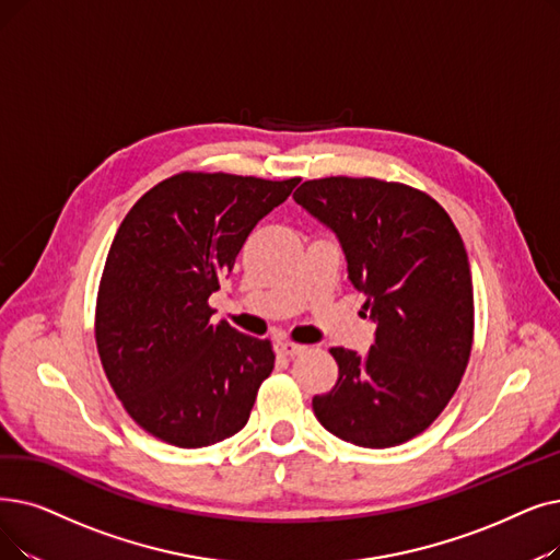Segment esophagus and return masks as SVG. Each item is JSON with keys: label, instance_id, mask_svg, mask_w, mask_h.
Instances as JSON below:
<instances>
[{"label": "esophagus", "instance_id": "1", "mask_svg": "<svg viewBox=\"0 0 560 560\" xmlns=\"http://www.w3.org/2000/svg\"><path fill=\"white\" fill-rule=\"evenodd\" d=\"M275 348H277V352H279L281 357H298V354L304 352V346L293 343V340H277Z\"/></svg>", "mask_w": 560, "mask_h": 560}]
</instances>
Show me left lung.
Returning a JSON list of instances; mask_svg holds the SVG:
<instances>
[{
  "instance_id": "8db88e82",
  "label": "left lung",
  "mask_w": 560,
  "mask_h": 560,
  "mask_svg": "<svg viewBox=\"0 0 560 560\" xmlns=\"http://www.w3.org/2000/svg\"><path fill=\"white\" fill-rule=\"evenodd\" d=\"M293 199L336 233L377 325L366 354L329 350L338 380L313 398L315 417L354 446L405 444L442 415L469 363L465 242L440 203L402 183L331 176L302 183Z\"/></svg>"
}]
</instances>
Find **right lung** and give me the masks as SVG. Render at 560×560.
<instances>
[{"instance_id": "right-lung-1", "label": "right lung", "mask_w": 560, "mask_h": 560, "mask_svg": "<svg viewBox=\"0 0 560 560\" xmlns=\"http://www.w3.org/2000/svg\"><path fill=\"white\" fill-rule=\"evenodd\" d=\"M298 183L183 172L120 222L95 302V346L114 394L158 440L201 448L247 425L275 369L272 343L212 323L208 300Z\"/></svg>"}]
</instances>
